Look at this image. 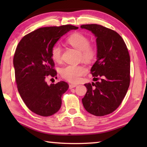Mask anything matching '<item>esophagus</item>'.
<instances>
[{
	"mask_svg": "<svg viewBox=\"0 0 147 147\" xmlns=\"http://www.w3.org/2000/svg\"><path fill=\"white\" fill-rule=\"evenodd\" d=\"M76 86H77L76 84H69V89H73L74 88H75V87H76Z\"/></svg>",
	"mask_w": 147,
	"mask_h": 147,
	"instance_id": "esophagus-1",
	"label": "esophagus"
}]
</instances>
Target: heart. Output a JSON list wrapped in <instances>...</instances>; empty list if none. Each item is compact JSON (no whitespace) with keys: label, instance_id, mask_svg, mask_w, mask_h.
Masks as SVG:
<instances>
[{"label":"heart","instance_id":"b5f03b06","mask_svg":"<svg viewBox=\"0 0 147 147\" xmlns=\"http://www.w3.org/2000/svg\"><path fill=\"white\" fill-rule=\"evenodd\" d=\"M67 43L80 51L82 58L86 61H91L96 55L94 47L89 44L88 38L81 33H74L67 38ZM61 47L59 45H54L52 47L51 58L54 61L59 62L61 59ZM88 70L84 65H69L60 69L61 77L70 82H78L81 76L86 74Z\"/></svg>","mask_w":147,"mask_h":147}]
</instances>
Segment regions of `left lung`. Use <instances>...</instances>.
<instances>
[{
	"label": "left lung",
	"mask_w": 147,
	"mask_h": 147,
	"mask_svg": "<svg viewBox=\"0 0 147 147\" xmlns=\"http://www.w3.org/2000/svg\"><path fill=\"white\" fill-rule=\"evenodd\" d=\"M80 27L94 35L97 49L96 61L91 69L93 80L97 82L84 84L87 92L82 101L88 112L104 116L115 111L127 93L130 55L123 38L113 30L96 24Z\"/></svg>",
	"instance_id": "8db88e82"
}]
</instances>
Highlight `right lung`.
<instances>
[{
    "label": "right lung",
    "mask_w": 147,
    "mask_h": 147,
    "mask_svg": "<svg viewBox=\"0 0 147 147\" xmlns=\"http://www.w3.org/2000/svg\"><path fill=\"white\" fill-rule=\"evenodd\" d=\"M73 25L43 27L24 36L17 45L13 57L15 76L18 91L24 104L37 115L48 117L61 106V96L69 88L65 82L48 85L47 76L55 77L51 49Z\"/></svg>",
    "instance_id": "add662e5"
}]
</instances>
